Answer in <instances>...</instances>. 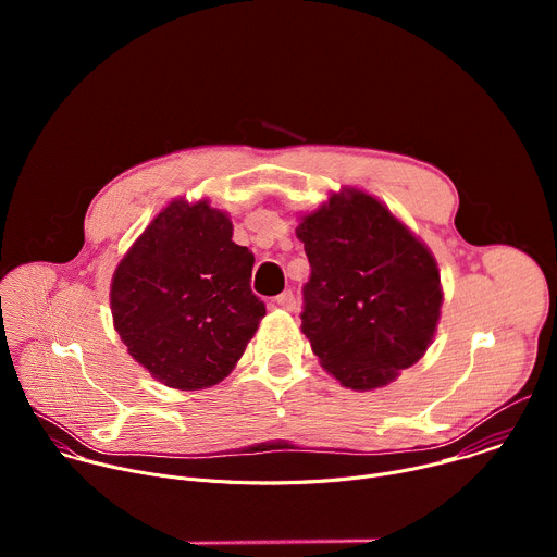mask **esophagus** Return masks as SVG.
I'll return each instance as SVG.
<instances>
[{
  "label": "esophagus",
  "mask_w": 557,
  "mask_h": 557,
  "mask_svg": "<svg viewBox=\"0 0 557 557\" xmlns=\"http://www.w3.org/2000/svg\"><path fill=\"white\" fill-rule=\"evenodd\" d=\"M275 301H277V306H280V308H284V310H295V306H297L293 290H284L282 295H277V297H275Z\"/></svg>",
  "instance_id": "obj_1"
}]
</instances>
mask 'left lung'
Returning <instances> with one entry per match:
<instances>
[{
  "instance_id": "8db88e82",
  "label": "left lung",
  "mask_w": 557,
  "mask_h": 557,
  "mask_svg": "<svg viewBox=\"0 0 557 557\" xmlns=\"http://www.w3.org/2000/svg\"><path fill=\"white\" fill-rule=\"evenodd\" d=\"M310 264L301 333L322 366L352 389H372L414 366L441 314L432 253L379 200L335 194L304 218Z\"/></svg>"
}]
</instances>
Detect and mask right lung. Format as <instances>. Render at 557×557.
Here are the masks:
<instances>
[{
    "instance_id": "1",
    "label": "right lung",
    "mask_w": 557,
    "mask_h": 557,
    "mask_svg": "<svg viewBox=\"0 0 557 557\" xmlns=\"http://www.w3.org/2000/svg\"><path fill=\"white\" fill-rule=\"evenodd\" d=\"M231 235V220L207 200H178L151 220L114 273V329L170 387L222 381L267 314L251 290L256 258Z\"/></svg>"
}]
</instances>
